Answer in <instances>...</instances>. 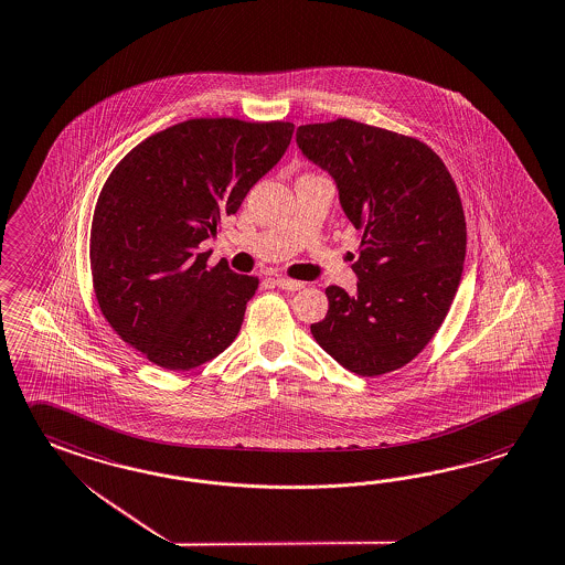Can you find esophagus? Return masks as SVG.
<instances>
[{
	"label": "esophagus",
	"instance_id": "34e87169",
	"mask_svg": "<svg viewBox=\"0 0 565 565\" xmlns=\"http://www.w3.org/2000/svg\"><path fill=\"white\" fill-rule=\"evenodd\" d=\"M276 285L285 290H301L305 287V282H301V280H292V278H287V276H278Z\"/></svg>",
	"mask_w": 565,
	"mask_h": 565
}]
</instances>
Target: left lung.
Here are the masks:
<instances>
[{
	"label": "left lung",
	"instance_id": "left-lung-1",
	"mask_svg": "<svg viewBox=\"0 0 565 565\" xmlns=\"http://www.w3.org/2000/svg\"><path fill=\"white\" fill-rule=\"evenodd\" d=\"M297 146L330 172L362 232L356 295L328 287V316L311 333L356 375L397 371L435 338L461 282L467 227L457 184L416 137L350 118L301 125Z\"/></svg>",
	"mask_w": 565,
	"mask_h": 565
}]
</instances>
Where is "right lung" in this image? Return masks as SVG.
Returning a JSON list of instances; mask_svg holds the SVG:
<instances>
[{
  "label": "right lung",
  "instance_id": "add662e5",
  "mask_svg": "<svg viewBox=\"0 0 565 565\" xmlns=\"http://www.w3.org/2000/svg\"><path fill=\"white\" fill-rule=\"evenodd\" d=\"M295 125L190 118L132 147L104 182L89 232L102 316L168 371L213 361L239 333L258 276L209 266L217 235L285 156Z\"/></svg>",
  "mask_w": 565,
  "mask_h": 565
}]
</instances>
